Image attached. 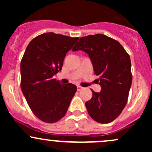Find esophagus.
<instances>
[{
    "label": "esophagus",
    "mask_w": 152,
    "mask_h": 152,
    "mask_svg": "<svg viewBox=\"0 0 152 152\" xmlns=\"http://www.w3.org/2000/svg\"><path fill=\"white\" fill-rule=\"evenodd\" d=\"M83 89V87L81 86H77V90L78 91H81Z\"/></svg>",
    "instance_id": "34e87169"
}]
</instances>
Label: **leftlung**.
Instances as JSON below:
<instances>
[{"instance_id":"1","label":"left lung","mask_w":152,"mask_h":152,"mask_svg":"<svg viewBox=\"0 0 152 152\" xmlns=\"http://www.w3.org/2000/svg\"><path fill=\"white\" fill-rule=\"evenodd\" d=\"M81 50L88 54L100 92L85 103L88 114L101 124L113 121L121 114L128 100L132 83L131 60L123 46L103 34L89 35L79 39L73 51Z\"/></svg>"}]
</instances>
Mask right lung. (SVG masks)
Instances as JSON below:
<instances>
[{
	"mask_svg": "<svg viewBox=\"0 0 152 152\" xmlns=\"http://www.w3.org/2000/svg\"><path fill=\"white\" fill-rule=\"evenodd\" d=\"M78 38L45 33L34 38L23 54L20 88L32 112L46 123L65 116L77 90L74 84H61L53 76L61 71L66 53Z\"/></svg>",
	"mask_w": 152,
	"mask_h": 152,
	"instance_id": "add662e5",
	"label": "right lung"
}]
</instances>
